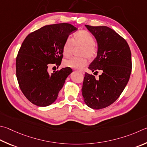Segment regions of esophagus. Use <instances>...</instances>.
Returning a JSON list of instances; mask_svg holds the SVG:
<instances>
[{
  "mask_svg": "<svg viewBox=\"0 0 147 147\" xmlns=\"http://www.w3.org/2000/svg\"><path fill=\"white\" fill-rule=\"evenodd\" d=\"M78 72L79 73H82V74H84L85 73H84V71H82V70H80V71H78Z\"/></svg>",
  "mask_w": 147,
  "mask_h": 147,
  "instance_id": "obj_1",
  "label": "esophagus"
}]
</instances>
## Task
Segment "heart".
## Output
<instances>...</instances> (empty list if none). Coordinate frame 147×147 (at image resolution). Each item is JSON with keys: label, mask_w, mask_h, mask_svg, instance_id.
Masks as SVG:
<instances>
[{"label": "heart", "mask_w": 147, "mask_h": 147, "mask_svg": "<svg viewBox=\"0 0 147 147\" xmlns=\"http://www.w3.org/2000/svg\"><path fill=\"white\" fill-rule=\"evenodd\" d=\"M81 46L79 55L82 57H72L63 62V65L67 67L74 69H80L86 65L87 57L89 59L94 58L97 53V49L94 44V38L91 34L86 31H80L74 34L73 38H67L63 45L62 53L67 57L71 54L73 46Z\"/></svg>", "instance_id": "heart-1"}]
</instances>
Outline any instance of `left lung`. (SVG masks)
Instances as JSON below:
<instances>
[{
  "mask_svg": "<svg viewBox=\"0 0 147 147\" xmlns=\"http://www.w3.org/2000/svg\"><path fill=\"white\" fill-rule=\"evenodd\" d=\"M96 40L97 56L90 63L92 72H102L96 80L87 73L82 89L85 104L93 109L105 108L115 101L126 87L132 71L131 52L127 42L107 26L85 25Z\"/></svg>",
  "mask_w": 147,
  "mask_h": 147,
  "instance_id": "obj_1",
  "label": "left lung"
}]
</instances>
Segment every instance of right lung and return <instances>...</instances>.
<instances>
[{
    "instance_id": "right-lung-1",
    "label": "right lung",
    "mask_w": 147,
    "mask_h": 147,
    "mask_svg": "<svg viewBox=\"0 0 147 147\" xmlns=\"http://www.w3.org/2000/svg\"><path fill=\"white\" fill-rule=\"evenodd\" d=\"M78 28L67 23L47 25L26 36L16 59L19 87L34 105L47 107L57 99L58 92L73 70L65 67L49 73L50 63L61 64L65 40Z\"/></svg>"
}]
</instances>
